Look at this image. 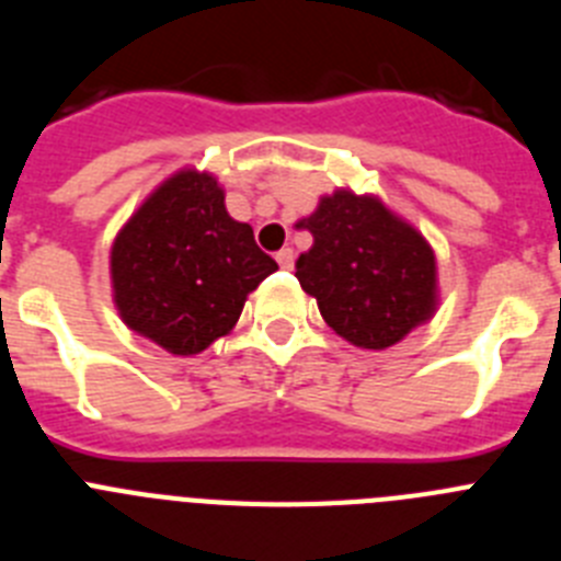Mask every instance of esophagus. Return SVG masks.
<instances>
[{"instance_id":"1","label":"esophagus","mask_w":561,"mask_h":561,"mask_svg":"<svg viewBox=\"0 0 561 561\" xmlns=\"http://www.w3.org/2000/svg\"><path fill=\"white\" fill-rule=\"evenodd\" d=\"M275 261L280 264V270H291V266H295V252H291L289 247H284V250L275 255Z\"/></svg>"}]
</instances>
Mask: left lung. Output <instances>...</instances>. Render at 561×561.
<instances>
[{"label":"left lung","instance_id":"1","mask_svg":"<svg viewBox=\"0 0 561 561\" xmlns=\"http://www.w3.org/2000/svg\"><path fill=\"white\" fill-rule=\"evenodd\" d=\"M300 227L314 244L295 277L351 345H396L435 311V255L421 232L374 196L336 191Z\"/></svg>","mask_w":561,"mask_h":561}]
</instances>
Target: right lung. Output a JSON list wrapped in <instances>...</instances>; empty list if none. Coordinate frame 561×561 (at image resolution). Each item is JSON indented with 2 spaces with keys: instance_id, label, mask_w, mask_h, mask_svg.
Listing matches in <instances>:
<instances>
[{
  "instance_id": "right-lung-1",
  "label": "right lung",
  "mask_w": 561,
  "mask_h": 561,
  "mask_svg": "<svg viewBox=\"0 0 561 561\" xmlns=\"http://www.w3.org/2000/svg\"><path fill=\"white\" fill-rule=\"evenodd\" d=\"M275 270L252 227L230 219L219 182L191 168L162 182L112 247L123 323L176 356L225 336Z\"/></svg>"
}]
</instances>
